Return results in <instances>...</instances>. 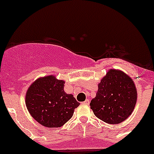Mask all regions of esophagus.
Instances as JSON below:
<instances>
[{
	"label": "esophagus",
	"mask_w": 154,
	"mask_h": 154,
	"mask_svg": "<svg viewBox=\"0 0 154 154\" xmlns=\"http://www.w3.org/2000/svg\"><path fill=\"white\" fill-rule=\"evenodd\" d=\"M82 103L85 105H89V99H85V101L82 102Z\"/></svg>",
	"instance_id": "esophagus-1"
}]
</instances>
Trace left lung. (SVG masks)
I'll return each mask as SVG.
<instances>
[{
    "mask_svg": "<svg viewBox=\"0 0 154 154\" xmlns=\"http://www.w3.org/2000/svg\"><path fill=\"white\" fill-rule=\"evenodd\" d=\"M137 100V88L132 78L123 71L111 69L98 84L90 108L105 123L118 124L131 115Z\"/></svg>",
    "mask_w": 154,
    "mask_h": 154,
    "instance_id": "1",
    "label": "left lung"
}]
</instances>
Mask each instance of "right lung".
Segmentation results:
<instances>
[{
	"label": "right lung",
	"instance_id": "add662e5",
	"mask_svg": "<svg viewBox=\"0 0 154 154\" xmlns=\"http://www.w3.org/2000/svg\"><path fill=\"white\" fill-rule=\"evenodd\" d=\"M65 81L54 75L40 77L28 87L25 105L31 116L45 127H61L72 117L80 105L64 91Z\"/></svg>",
	"mask_w": 154,
	"mask_h": 154
}]
</instances>
